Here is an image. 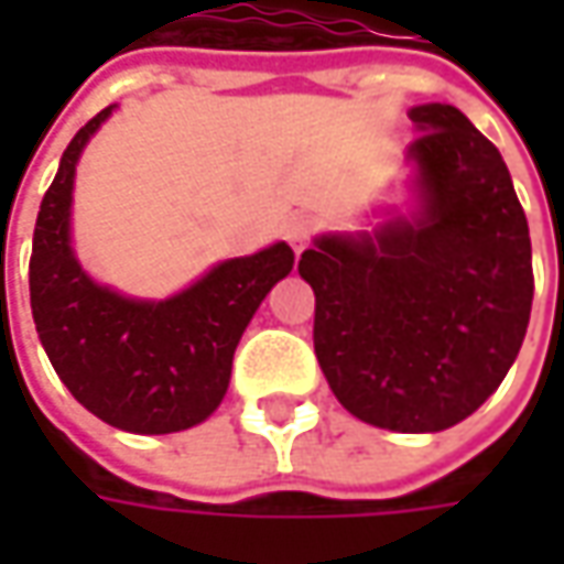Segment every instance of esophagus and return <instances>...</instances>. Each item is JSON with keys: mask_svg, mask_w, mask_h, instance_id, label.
<instances>
[{"mask_svg": "<svg viewBox=\"0 0 564 564\" xmlns=\"http://www.w3.org/2000/svg\"><path fill=\"white\" fill-rule=\"evenodd\" d=\"M316 231V216L311 213H301V216H294L292 223L285 226V238H289V245L294 250H304L311 245V235Z\"/></svg>", "mask_w": 564, "mask_h": 564, "instance_id": "34e87169", "label": "esophagus"}]
</instances>
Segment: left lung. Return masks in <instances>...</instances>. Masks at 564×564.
Returning a JSON list of instances; mask_svg holds the SVG:
<instances>
[{"label":"left lung","instance_id":"1","mask_svg":"<svg viewBox=\"0 0 564 564\" xmlns=\"http://www.w3.org/2000/svg\"><path fill=\"white\" fill-rule=\"evenodd\" d=\"M414 216L323 235L297 272L316 297L314 351L364 423L436 433L499 389L531 323L528 216L502 153L445 102L414 106Z\"/></svg>","mask_w":564,"mask_h":564}]
</instances>
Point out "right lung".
Instances as JSON below:
<instances>
[{"label": "right lung", "instance_id": "add662e5", "mask_svg": "<svg viewBox=\"0 0 564 564\" xmlns=\"http://www.w3.org/2000/svg\"><path fill=\"white\" fill-rule=\"evenodd\" d=\"M77 131L46 191L31 253V311L58 379L90 414L128 433H178L226 395L231 358L250 316L294 267L279 241L235 257L165 301H134L97 285L72 250V191L80 150L112 116Z\"/></svg>", "mask_w": 564, "mask_h": 564}]
</instances>
